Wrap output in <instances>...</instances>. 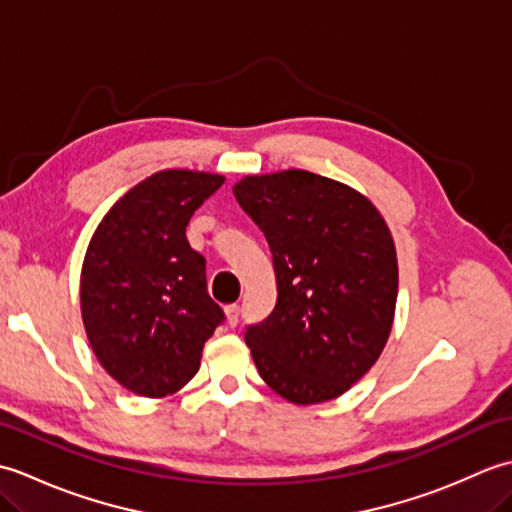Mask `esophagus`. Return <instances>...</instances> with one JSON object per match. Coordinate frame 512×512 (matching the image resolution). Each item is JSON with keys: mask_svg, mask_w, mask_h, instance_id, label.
<instances>
[{"mask_svg": "<svg viewBox=\"0 0 512 512\" xmlns=\"http://www.w3.org/2000/svg\"><path fill=\"white\" fill-rule=\"evenodd\" d=\"M224 312H226L228 325H231V328H235L237 321H239V306H237V303H231V306H226Z\"/></svg>", "mask_w": 512, "mask_h": 512, "instance_id": "obj_1", "label": "esophagus"}]
</instances>
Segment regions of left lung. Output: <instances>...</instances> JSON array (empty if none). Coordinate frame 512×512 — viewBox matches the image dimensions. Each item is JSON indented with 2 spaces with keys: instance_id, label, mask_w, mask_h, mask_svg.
<instances>
[{
  "instance_id": "obj_1",
  "label": "left lung",
  "mask_w": 512,
  "mask_h": 512,
  "mask_svg": "<svg viewBox=\"0 0 512 512\" xmlns=\"http://www.w3.org/2000/svg\"><path fill=\"white\" fill-rule=\"evenodd\" d=\"M239 206L268 239L277 303L244 334L264 383L295 405L345 394L378 361L394 323L398 259L376 206L303 169L246 176Z\"/></svg>"
}]
</instances>
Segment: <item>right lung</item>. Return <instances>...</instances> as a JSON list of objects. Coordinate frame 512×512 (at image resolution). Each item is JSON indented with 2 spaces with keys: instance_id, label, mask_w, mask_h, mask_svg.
Wrapping results in <instances>:
<instances>
[{
  "instance_id": "add662e5",
  "label": "right lung",
  "mask_w": 512,
  "mask_h": 512,
  "mask_svg": "<svg viewBox=\"0 0 512 512\" xmlns=\"http://www.w3.org/2000/svg\"><path fill=\"white\" fill-rule=\"evenodd\" d=\"M220 173L165 169L138 182L85 250L81 314L103 369L138 396L176 394L200 367L224 312L206 292V262L187 224Z\"/></svg>"
}]
</instances>
